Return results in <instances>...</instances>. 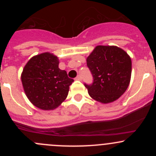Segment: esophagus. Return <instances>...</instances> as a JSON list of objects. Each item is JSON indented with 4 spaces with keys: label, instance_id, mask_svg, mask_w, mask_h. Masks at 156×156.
Instances as JSON below:
<instances>
[{
    "label": "esophagus",
    "instance_id": "34e87169",
    "mask_svg": "<svg viewBox=\"0 0 156 156\" xmlns=\"http://www.w3.org/2000/svg\"><path fill=\"white\" fill-rule=\"evenodd\" d=\"M75 80H77V81H81V75H78V76H77L76 78H75Z\"/></svg>",
    "mask_w": 156,
    "mask_h": 156
}]
</instances>
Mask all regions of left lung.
I'll use <instances>...</instances> for the list:
<instances>
[{"label": "left lung", "instance_id": "obj_1", "mask_svg": "<svg viewBox=\"0 0 156 156\" xmlns=\"http://www.w3.org/2000/svg\"><path fill=\"white\" fill-rule=\"evenodd\" d=\"M131 59L116 46H97L87 58V66L94 78L84 84L94 100L108 103L118 100L128 87L131 76Z\"/></svg>", "mask_w": 156, "mask_h": 156}]
</instances>
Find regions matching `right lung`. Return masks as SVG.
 Wrapping results in <instances>:
<instances>
[{"label": "right lung", "instance_id": "add662e5", "mask_svg": "<svg viewBox=\"0 0 156 156\" xmlns=\"http://www.w3.org/2000/svg\"><path fill=\"white\" fill-rule=\"evenodd\" d=\"M59 59L46 53L29 59L21 75L24 91L29 101L43 110L57 108L66 99L74 81L65 70L59 68Z\"/></svg>", "mask_w": 156, "mask_h": 156}]
</instances>
